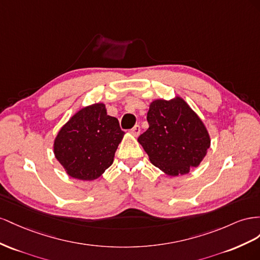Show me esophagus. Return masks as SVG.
Instances as JSON below:
<instances>
[{
  "label": "esophagus",
  "mask_w": 260,
  "mask_h": 260,
  "mask_svg": "<svg viewBox=\"0 0 260 260\" xmlns=\"http://www.w3.org/2000/svg\"><path fill=\"white\" fill-rule=\"evenodd\" d=\"M131 133H132L133 135L137 137V136L140 134V126H139V125H135L134 127H133V128L131 129Z\"/></svg>",
  "instance_id": "1"
}]
</instances>
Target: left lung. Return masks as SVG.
<instances>
[{
	"label": "left lung",
	"instance_id": "8db88e82",
	"mask_svg": "<svg viewBox=\"0 0 260 260\" xmlns=\"http://www.w3.org/2000/svg\"><path fill=\"white\" fill-rule=\"evenodd\" d=\"M149 124L138 137L150 162L170 176L187 174L203 161L210 147L205 124L182 98L158 99L147 113Z\"/></svg>",
	"mask_w": 260,
	"mask_h": 260
}]
</instances>
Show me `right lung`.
I'll return each instance as SVG.
<instances>
[{"instance_id":"add662e5","label":"right lung","mask_w":260,"mask_h":260,"mask_svg":"<svg viewBox=\"0 0 260 260\" xmlns=\"http://www.w3.org/2000/svg\"><path fill=\"white\" fill-rule=\"evenodd\" d=\"M125 133L103 103L80 109L57 133L54 154L71 177L93 181L112 165Z\"/></svg>"}]
</instances>
